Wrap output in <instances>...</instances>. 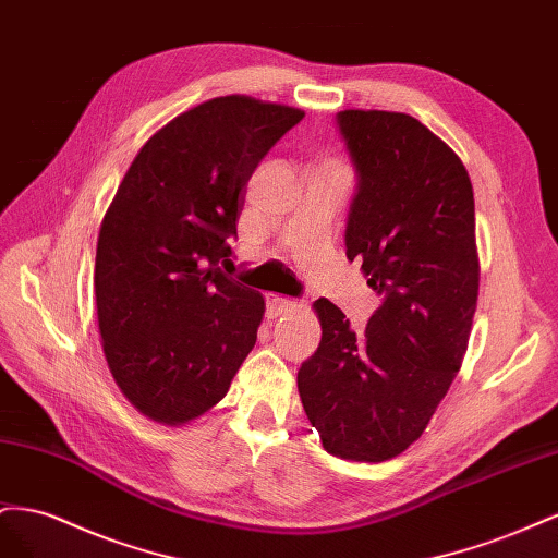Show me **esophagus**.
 I'll list each match as a JSON object with an SVG mask.
<instances>
[{"mask_svg": "<svg viewBox=\"0 0 558 558\" xmlns=\"http://www.w3.org/2000/svg\"><path fill=\"white\" fill-rule=\"evenodd\" d=\"M268 306H270V311H274V313L278 315V313H284V311L294 308V306H296V301H292V299H288V296H276V294H270V296H268Z\"/></svg>", "mask_w": 558, "mask_h": 558, "instance_id": "1", "label": "esophagus"}]
</instances>
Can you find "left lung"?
Here are the masks:
<instances>
[{
  "label": "left lung",
  "mask_w": 558,
  "mask_h": 558,
  "mask_svg": "<svg viewBox=\"0 0 558 558\" xmlns=\"http://www.w3.org/2000/svg\"><path fill=\"white\" fill-rule=\"evenodd\" d=\"M355 168L345 257L380 306L364 331L317 299L323 339L301 364V404L323 447L380 463L416 441L458 374L480 294L474 194L460 158L409 114L345 109Z\"/></svg>",
  "instance_id": "obj_1"
}]
</instances>
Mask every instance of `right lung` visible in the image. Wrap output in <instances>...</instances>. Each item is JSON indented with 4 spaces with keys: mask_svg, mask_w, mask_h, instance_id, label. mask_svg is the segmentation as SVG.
<instances>
[{
    "mask_svg": "<svg viewBox=\"0 0 558 558\" xmlns=\"http://www.w3.org/2000/svg\"><path fill=\"white\" fill-rule=\"evenodd\" d=\"M304 111L227 95L151 135L117 189L95 252L102 348L121 392L182 425L229 392L257 341L259 292L231 280L243 191Z\"/></svg>",
    "mask_w": 558,
    "mask_h": 558,
    "instance_id": "1",
    "label": "right lung"
}]
</instances>
